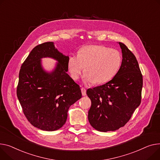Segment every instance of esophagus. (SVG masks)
Here are the masks:
<instances>
[{"instance_id":"34e87169","label":"esophagus","mask_w":160,"mask_h":160,"mask_svg":"<svg viewBox=\"0 0 160 160\" xmlns=\"http://www.w3.org/2000/svg\"><path fill=\"white\" fill-rule=\"evenodd\" d=\"M81 91H82V94L83 96H86V89L83 88H81Z\"/></svg>"}]
</instances>
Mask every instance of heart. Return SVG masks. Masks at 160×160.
<instances>
[{"instance_id": "1", "label": "heart", "mask_w": 160, "mask_h": 160, "mask_svg": "<svg viewBox=\"0 0 160 160\" xmlns=\"http://www.w3.org/2000/svg\"><path fill=\"white\" fill-rule=\"evenodd\" d=\"M122 60L120 52L116 49L103 46H87L80 49L78 55L69 58L68 68L74 80H78L84 70L85 82L102 84L116 75Z\"/></svg>"}]
</instances>
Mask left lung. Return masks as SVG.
Listing matches in <instances>:
<instances>
[{
    "label": "left lung",
    "mask_w": 160,
    "mask_h": 160,
    "mask_svg": "<svg viewBox=\"0 0 160 160\" xmlns=\"http://www.w3.org/2000/svg\"><path fill=\"white\" fill-rule=\"evenodd\" d=\"M119 44L123 59L118 72L106 83L87 90L91 101L89 122L101 132L123 127L141 103L143 77L139 65L128 48L122 42Z\"/></svg>",
    "instance_id": "left-lung-1"
}]
</instances>
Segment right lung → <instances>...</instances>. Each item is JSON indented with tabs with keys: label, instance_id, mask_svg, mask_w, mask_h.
<instances>
[{
	"label": "right lung",
	"instance_id": "right-lung-1",
	"mask_svg": "<svg viewBox=\"0 0 160 160\" xmlns=\"http://www.w3.org/2000/svg\"><path fill=\"white\" fill-rule=\"evenodd\" d=\"M59 62L55 70L46 72L41 58ZM68 56L62 55L52 42L35 47L21 66L17 95L29 123L43 131H57L65 124L69 108L82 98L79 85L69 77Z\"/></svg>",
	"mask_w": 160,
	"mask_h": 160
}]
</instances>
